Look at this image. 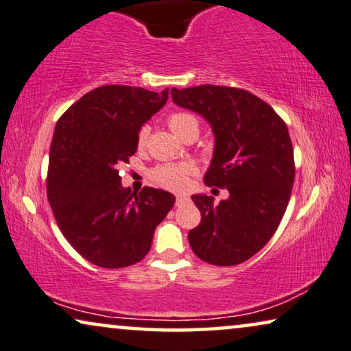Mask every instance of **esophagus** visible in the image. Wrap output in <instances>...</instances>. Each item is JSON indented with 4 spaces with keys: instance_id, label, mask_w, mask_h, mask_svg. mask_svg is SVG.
<instances>
[{
    "instance_id": "34e87169",
    "label": "esophagus",
    "mask_w": 351,
    "mask_h": 351,
    "mask_svg": "<svg viewBox=\"0 0 351 351\" xmlns=\"http://www.w3.org/2000/svg\"><path fill=\"white\" fill-rule=\"evenodd\" d=\"M184 202H188V195H184V194L176 195V205H181V204H184Z\"/></svg>"
}]
</instances>
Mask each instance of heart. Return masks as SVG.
<instances>
[{"label": "heart", "instance_id": "b5f03b06", "mask_svg": "<svg viewBox=\"0 0 351 351\" xmlns=\"http://www.w3.org/2000/svg\"><path fill=\"white\" fill-rule=\"evenodd\" d=\"M167 121L171 132L181 139L189 136V134H195V136H197L199 120L197 117L189 114V112H173V114L168 117ZM147 134L149 130L146 127H143L138 132L136 146L139 151H143V149L146 147ZM191 170H193V168L186 165V163H167V165L154 168L151 176L158 186H162V188L181 191L186 188V184H188Z\"/></svg>", "mask_w": 351, "mask_h": 351}]
</instances>
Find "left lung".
Segmentation results:
<instances>
[{
    "label": "left lung",
    "instance_id": "left-lung-1",
    "mask_svg": "<svg viewBox=\"0 0 351 351\" xmlns=\"http://www.w3.org/2000/svg\"><path fill=\"white\" fill-rule=\"evenodd\" d=\"M171 99L210 123L215 149L204 181L230 191L218 205L212 195H193L202 218L188 234L191 249L210 265H239L263 249L286 213L295 178L287 125L239 88H171Z\"/></svg>",
    "mask_w": 351,
    "mask_h": 351
}]
</instances>
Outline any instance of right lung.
Segmentation results:
<instances>
[{
  "instance_id": "right-lung-1",
  "label": "right lung",
  "mask_w": 351,
  "mask_h": 351,
  "mask_svg": "<svg viewBox=\"0 0 351 351\" xmlns=\"http://www.w3.org/2000/svg\"><path fill=\"white\" fill-rule=\"evenodd\" d=\"M167 99L168 88L99 86L56 123L46 193L64 237L93 265L115 269L141 261L175 204L162 189L132 193L119 175L136 152L138 132Z\"/></svg>"
}]
</instances>
